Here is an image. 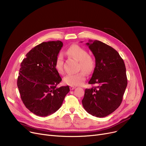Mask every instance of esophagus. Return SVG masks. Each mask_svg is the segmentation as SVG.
<instances>
[{
  "instance_id": "esophagus-1",
  "label": "esophagus",
  "mask_w": 146,
  "mask_h": 146,
  "mask_svg": "<svg viewBox=\"0 0 146 146\" xmlns=\"http://www.w3.org/2000/svg\"><path fill=\"white\" fill-rule=\"evenodd\" d=\"M75 88H76V87H75V86H70V89L71 90H72L74 89Z\"/></svg>"
}]
</instances>
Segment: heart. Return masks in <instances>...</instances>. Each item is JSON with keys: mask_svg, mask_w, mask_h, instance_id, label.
Here are the masks:
<instances>
[{"mask_svg": "<svg viewBox=\"0 0 146 146\" xmlns=\"http://www.w3.org/2000/svg\"><path fill=\"white\" fill-rule=\"evenodd\" d=\"M69 56L79 61L78 70H82L88 74L93 71L95 66V61L93 58L89 56L88 52L78 45H72L67 50ZM54 67L59 73L63 72V55L59 53L57 56ZM82 72L76 74H67L63 78L64 83L70 86H79L82 85L85 80V74Z\"/></svg>", "mask_w": 146, "mask_h": 146, "instance_id": "heart-1", "label": "heart"}]
</instances>
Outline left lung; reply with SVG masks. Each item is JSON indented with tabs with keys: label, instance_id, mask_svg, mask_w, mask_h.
Segmentation results:
<instances>
[{
	"label": "left lung",
	"instance_id": "1",
	"mask_svg": "<svg viewBox=\"0 0 146 146\" xmlns=\"http://www.w3.org/2000/svg\"><path fill=\"white\" fill-rule=\"evenodd\" d=\"M95 57V67L86 89L82 105L92 115L105 117L120 106L127 86L126 68L119 53L98 40L86 43Z\"/></svg>",
	"mask_w": 146,
	"mask_h": 146
}]
</instances>
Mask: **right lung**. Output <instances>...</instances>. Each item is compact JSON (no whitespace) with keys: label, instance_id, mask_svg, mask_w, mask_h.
Masks as SVG:
<instances>
[{"label":"right lung","instance_id":"obj_1","mask_svg":"<svg viewBox=\"0 0 146 146\" xmlns=\"http://www.w3.org/2000/svg\"><path fill=\"white\" fill-rule=\"evenodd\" d=\"M63 45L60 41L43 42L31 50L21 64L17 80L21 98L26 108L38 116L56 112L70 91L68 86L57 88L62 79L54 62Z\"/></svg>","mask_w":146,"mask_h":146}]
</instances>
